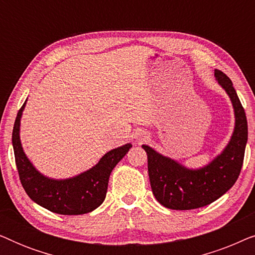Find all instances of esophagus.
<instances>
[{
    "label": "esophagus",
    "instance_id": "obj_1",
    "mask_svg": "<svg viewBox=\"0 0 255 255\" xmlns=\"http://www.w3.org/2000/svg\"><path fill=\"white\" fill-rule=\"evenodd\" d=\"M146 139H147V135L144 132H141V133H138V137H137V142H142L145 141Z\"/></svg>",
    "mask_w": 255,
    "mask_h": 255
}]
</instances>
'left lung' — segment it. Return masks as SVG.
<instances>
[{
  "mask_svg": "<svg viewBox=\"0 0 255 255\" xmlns=\"http://www.w3.org/2000/svg\"><path fill=\"white\" fill-rule=\"evenodd\" d=\"M218 85L231 100L235 111V130L221 154L201 168H188L176 160L142 145L147 154L151 188L156 201L173 210L205 207L223 196L238 179L247 144V120L229 76L215 69Z\"/></svg>",
  "mask_w": 255,
  "mask_h": 255,
  "instance_id": "obj_1",
  "label": "left lung"
}]
</instances>
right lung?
Listing matches in <instances>:
<instances>
[{"label": "right lung", "instance_id": "obj_1", "mask_svg": "<svg viewBox=\"0 0 255 255\" xmlns=\"http://www.w3.org/2000/svg\"><path fill=\"white\" fill-rule=\"evenodd\" d=\"M26 101L17 114L12 130V147L20 183L31 200L59 215H83L103 203L110 174L132 147L125 144L106 153L92 168L64 180L45 176L32 165L20 142V118Z\"/></svg>", "mask_w": 255, "mask_h": 255}]
</instances>
